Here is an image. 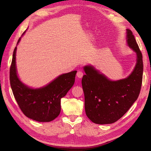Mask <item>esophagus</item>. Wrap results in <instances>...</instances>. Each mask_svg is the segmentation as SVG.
<instances>
[{
    "instance_id": "1",
    "label": "esophagus",
    "mask_w": 151,
    "mask_h": 151,
    "mask_svg": "<svg viewBox=\"0 0 151 151\" xmlns=\"http://www.w3.org/2000/svg\"><path fill=\"white\" fill-rule=\"evenodd\" d=\"M76 76H77V77H78V78L81 79V78H82V77H83V76H84V73H83V72H82V71L79 70V71H78V72H77V74H76Z\"/></svg>"
}]
</instances>
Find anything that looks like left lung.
<instances>
[{
	"label": "left lung",
	"mask_w": 151,
	"mask_h": 151,
	"mask_svg": "<svg viewBox=\"0 0 151 151\" xmlns=\"http://www.w3.org/2000/svg\"><path fill=\"white\" fill-rule=\"evenodd\" d=\"M126 40L136 53V64L126 78L112 81L92 65L83 68L82 79L85 111L91 121L96 124H111L122 118L138 98L143 76L142 55L132 32L127 29Z\"/></svg>",
	"instance_id": "obj_1"
}]
</instances>
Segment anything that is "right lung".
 <instances>
[{
    "instance_id": "add662e5",
    "label": "right lung",
    "mask_w": 151,
    "mask_h": 151,
    "mask_svg": "<svg viewBox=\"0 0 151 151\" xmlns=\"http://www.w3.org/2000/svg\"><path fill=\"white\" fill-rule=\"evenodd\" d=\"M21 37L18 40L17 45ZM16 50L17 47L14 50L10 68V83L18 105L22 113L30 119L39 122L53 120L60 113L61 98L65 96L74 84L77 71L58 76L50 83L41 88H30L22 83L18 77L16 62Z\"/></svg>"
}]
</instances>
